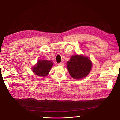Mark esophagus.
Segmentation results:
<instances>
[{
  "label": "esophagus",
  "instance_id": "obj_1",
  "mask_svg": "<svg viewBox=\"0 0 120 120\" xmlns=\"http://www.w3.org/2000/svg\"><path fill=\"white\" fill-rule=\"evenodd\" d=\"M58 65H59V66H64V64H63V63H59V64H58Z\"/></svg>",
  "mask_w": 120,
  "mask_h": 120
}]
</instances>
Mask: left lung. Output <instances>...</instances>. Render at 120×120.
Segmentation results:
<instances>
[{"label": "left lung", "instance_id": "left-lung-1", "mask_svg": "<svg viewBox=\"0 0 120 120\" xmlns=\"http://www.w3.org/2000/svg\"><path fill=\"white\" fill-rule=\"evenodd\" d=\"M66 65L70 75L74 79L79 80L88 75L92 70L93 64L89 57L75 55L71 56Z\"/></svg>", "mask_w": 120, "mask_h": 120}]
</instances>
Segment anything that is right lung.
<instances>
[{"mask_svg":"<svg viewBox=\"0 0 120 120\" xmlns=\"http://www.w3.org/2000/svg\"><path fill=\"white\" fill-rule=\"evenodd\" d=\"M54 63L52 60H39L31 69L35 75L41 77H45L49 73Z\"/></svg>","mask_w":120,"mask_h":120,"instance_id":"obj_1","label":"right lung"}]
</instances>
